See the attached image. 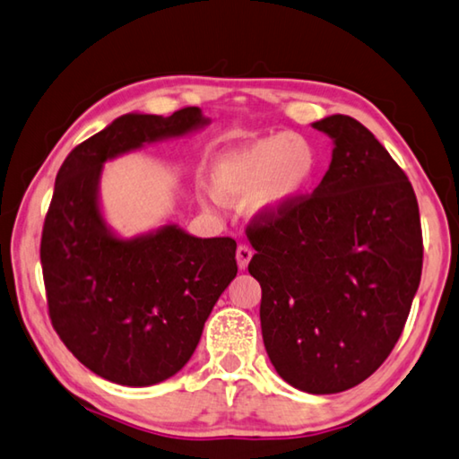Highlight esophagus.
<instances>
[{"label": "esophagus", "mask_w": 459, "mask_h": 459, "mask_svg": "<svg viewBox=\"0 0 459 459\" xmlns=\"http://www.w3.org/2000/svg\"><path fill=\"white\" fill-rule=\"evenodd\" d=\"M252 255H254V252H252V249H249L247 246H239V247H238L236 257H238L239 270H246V267L249 265V259H252Z\"/></svg>", "instance_id": "1"}]
</instances>
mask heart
Returning <instances> with one entry per match:
<instances>
[{
	"mask_svg": "<svg viewBox=\"0 0 459 459\" xmlns=\"http://www.w3.org/2000/svg\"><path fill=\"white\" fill-rule=\"evenodd\" d=\"M319 174V153L301 134H273L221 152L210 186L220 202L244 200L254 220L281 218L306 200Z\"/></svg>",
	"mask_w": 459,
	"mask_h": 459,
	"instance_id": "b5f03b06",
	"label": "heart"
}]
</instances>
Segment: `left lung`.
<instances>
[{"label":"left lung","mask_w":459,"mask_h":459,"mask_svg":"<svg viewBox=\"0 0 459 459\" xmlns=\"http://www.w3.org/2000/svg\"><path fill=\"white\" fill-rule=\"evenodd\" d=\"M333 143L322 184L281 218L247 228L262 285L264 345L280 377L324 395L350 390L390 356L421 278L413 187L366 126L311 124Z\"/></svg>","instance_id":"8db88e82"}]
</instances>
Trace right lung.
<instances>
[{"label": "right lung", "instance_id": "right-lung-1", "mask_svg": "<svg viewBox=\"0 0 459 459\" xmlns=\"http://www.w3.org/2000/svg\"><path fill=\"white\" fill-rule=\"evenodd\" d=\"M200 108L126 114L77 145L59 168L43 223L49 317L93 374L145 387L176 376L238 273L236 241L195 238L178 223L124 238L103 215V163L210 126Z\"/></svg>", "mask_w": 459, "mask_h": 459}]
</instances>
